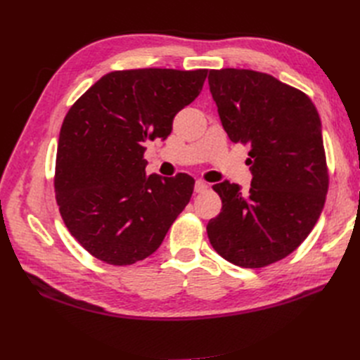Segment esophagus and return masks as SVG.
I'll use <instances>...</instances> for the list:
<instances>
[{
    "instance_id": "obj_1",
    "label": "esophagus",
    "mask_w": 360,
    "mask_h": 360,
    "mask_svg": "<svg viewBox=\"0 0 360 360\" xmlns=\"http://www.w3.org/2000/svg\"><path fill=\"white\" fill-rule=\"evenodd\" d=\"M195 192L197 193H202V192H205L207 189H209V184H207L205 181H202V180H197L195 181Z\"/></svg>"
}]
</instances>
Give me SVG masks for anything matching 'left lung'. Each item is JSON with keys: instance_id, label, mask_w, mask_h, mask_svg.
<instances>
[{"instance_id": "8db88e82", "label": "left lung", "mask_w": 360, "mask_h": 360, "mask_svg": "<svg viewBox=\"0 0 360 360\" xmlns=\"http://www.w3.org/2000/svg\"><path fill=\"white\" fill-rule=\"evenodd\" d=\"M209 86L233 143L250 146V189L213 186L221 213L207 224L213 249L258 269L296 250L317 224L329 189L321 120L309 97L275 76L249 69L210 70Z\"/></svg>"}]
</instances>
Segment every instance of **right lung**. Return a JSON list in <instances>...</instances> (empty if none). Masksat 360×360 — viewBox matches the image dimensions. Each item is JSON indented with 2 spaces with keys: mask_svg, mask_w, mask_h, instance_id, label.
Here are the masks:
<instances>
[{
  "mask_svg": "<svg viewBox=\"0 0 360 360\" xmlns=\"http://www.w3.org/2000/svg\"><path fill=\"white\" fill-rule=\"evenodd\" d=\"M207 69L108 73L64 117L56 200L70 234L112 266L151 255L188 205L195 180L146 172L144 143L167 139L176 114L195 101Z\"/></svg>",
  "mask_w": 360,
  "mask_h": 360,
  "instance_id": "right-lung-1",
  "label": "right lung"
}]
</instances>
